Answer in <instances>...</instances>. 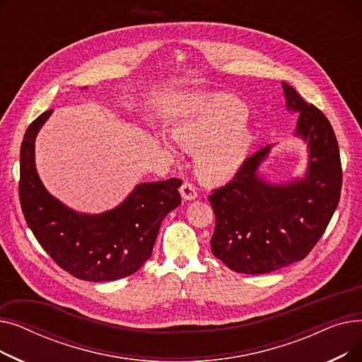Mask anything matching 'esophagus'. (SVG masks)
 <instances>
[{
	"label": "esophagus",
	"mask_w": 362,
	"mask_h": 362,
	"mask_svg": "<svg viewBox=\"0 0 362 362\" xmlns=\"http://www.w3.org/2000/svg\"><path fill=\"white\" fill-rule=\"evenodd\" d=\"M180 195H182V198H183V199H187V201L195 199V198L198 197L197 186H195L192 182L186 180V182L180 186Z\"/></svg>",
	"instance_id": "1"
}]
</instances>
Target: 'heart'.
<instances>
[{
    "label": "heart",
    "instance_id": "heart-1",
    "mask_svg": "<svg viewBox=\"0 0 362 362\" xmlns=\"http://www.w3.org/2000/svg\"><path fill=\"white\" fill-rule=\"evenodd\" d=\"M246 117L248 110L239 100L217 95L176 123L173 136L185 149L198 152V173L205 182L229 179L242 164L251 144Z\"/></svg>",
    "mask_w": 362,
    "mask_h": 362
}]
</instances>
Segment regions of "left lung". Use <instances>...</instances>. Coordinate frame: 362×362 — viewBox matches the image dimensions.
<instances>
[{"mask_svg": "<svg viewBox=\"0 0 362 362\" xmlns=\"http://www.w3.org/2000/svg\"><path fill=\"white\" fill-rule=\"evenodd\" d=\"M283 89L288 110L299 111L295 133L308 142L307 176L289 185L262 180L257 168L270 151L265 146L208 197L216 214L211 251L236 273L264 274L305 258L340 198L341 164L330 122L291 85Z\"/></svg>", "mask_w": 362, "mask_h": 362, "instance_id": "obj_1", "label": "left lung"}]
</instances>
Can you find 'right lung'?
<instances>
[{"label": "right lung", "mask_w": 362, "mask_h": 362, "mask_svg": "<svg viewBox=\"0 0 362 362\" xmlns=\"http://www.w3.org/2000/svg\"><path fill=\"white\" fill-rule=\"evenodd\" d=\"M52 110L35 119L21 148V198L25 220L44 251L76 279L112 281L136 273L152 248L164 217L182 198L180 179L141 183L111 211L79 214L47 192L35 167V138Z\"/></svg>", "instance_id": "right-lung-1"}]
</instances>
